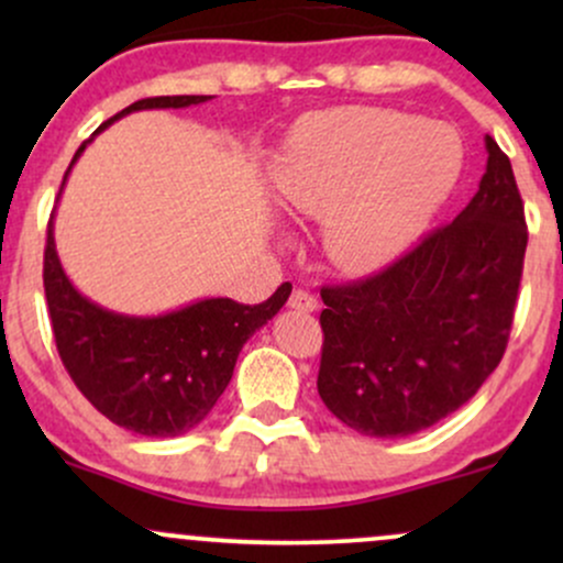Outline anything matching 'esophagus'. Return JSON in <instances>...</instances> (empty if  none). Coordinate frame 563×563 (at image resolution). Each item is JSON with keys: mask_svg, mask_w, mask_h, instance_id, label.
Wrapping results in <instances>:
<instances>
[{"mask_svg": "<svg viewBox=\"0 0 563 563\" xmlns=\"http://www.w3.org/2000/svg\"><path fill=\"white\" fill-rule=\"evenodd\" d=\"M288 307L290 309H299V312H314V309H318V299H314V296L309 294V290L296 288L294 294H290Z\"/></svg>", "mask_w": 563, "mask_h": 563, "instance_id": "obj_1", "label": "esophagus"}]
</instances>
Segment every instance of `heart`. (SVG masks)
<instances>
[{"label": "heart", "instance_id": "obj_1", "mask_svg": "<svg viewBox=\"0 0 563 563\" xmlns=\"http://www.w3.org/2000/svg\"><path fill=\"white\" fill-rule=\"evenodd\" d=\"M461 164L448 129L384 108H335L294 126L273 185L286 209L322 217L331 264L363 275L399 260L423 235Z\"/></svg>", "mask_w": 563, "mask_h": 563}]
</instances>
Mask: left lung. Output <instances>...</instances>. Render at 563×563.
I'll return each mask as SVG.
<instances>
[{"mask_svg":"<svg viewBox=\"0 0 563 563\" xmlns=\"http://www.w3.org/2000/svg\"><path fill=\"white\" fill-rule=\"evenodd\" d=\"M471 203L365 280L320 290L318 391L365 437L429 429L466 405L506 352L527 251L525 203L497 142Z\"/></svg>","mask_w":563,"mask_h":563,"instance_id":"1","label":"left lung"}]
</instances>
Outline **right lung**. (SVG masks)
I'll use <instances>...</instances> for the list:
<instances>
[{
  "mask_svg": "<svg viewBox=\"0 0 563 563\" xmlns=\"http://www.w3.org/2000/svg\"><path fill=\"white\" fill-rule=\"evenodd\" d=\"M206 100L211 97H147L115 113L95 134L126 113L187 108ZM92 137L76 151L68 172ZM68 172L63 177V187ZM44 294L57 352L84 397L108 421L134 434L179 437L209 416L228 389L243 344L280 312L290 296V283H283L267 301L254 307L232 299H200L156 318L119 314L89 301L74 288L57 260L49 219L44 249Z\"/></svg>",
  "mask_w": 563,
  "mask_h": 563,
  "instance_id": "1",
  "label": "right lung"
}]
</instances>
